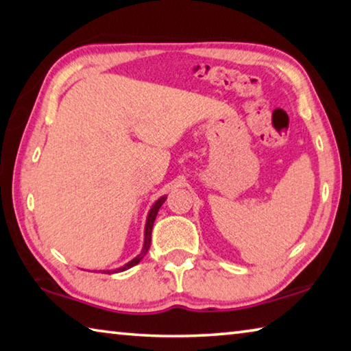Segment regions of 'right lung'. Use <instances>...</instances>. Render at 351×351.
<instances>
[{
  "label": "right lung",
  "mask_w": 351,
  "mask_h": 351,
  "mask_svg": "<svg viewBox=\"0 0 351 351\" xmlns=\"http://www.w3.org/2000/svg\"><path fill=\"white\" fill-rule=\"evenodd\" d=\"M165 198L167 197H162V198H159L156 203L153 204V207H152V210H150V213H148V218H147V224H145V241H144V249H142V252L138 255V257L136 258H133L132 261H128V263L125 265V266H122V268H119V269H114L112 272H121V271H125V269H128V268H132V266H134V265H138L139 261L144 258V255L147 254V251L148 249H150V243H152V229H153V223H154V219H156V215H158V210H159V207H161L162 204H164V201H165ZM111 271H108V274H110Z\"/></svg>",
  "instance_id": "1"
}]
</instances>
